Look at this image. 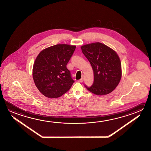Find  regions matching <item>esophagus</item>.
<instances>
[{
	"instance_id": "obj_1",
	"label": "esophagus",
	"mask_w": 151,
	"mask_h": 151,
	"mask_svg": "<svg viewBox=\"0 0 151 151\" xmlns=\"http://www.w3.org/2000/svg\"><path fill=\"white\" fill-rule=\"evenodd\" d=\"M83 81V78H81L78 81L79 82H82Z\"/></svg>"
}]
</instances>
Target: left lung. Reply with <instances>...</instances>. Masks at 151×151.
<instances>
[{"mask_svg": "<svg viewBox=\"0 0 151 151\" xmlns=\"http://www.w3.org/2000/svg\"><path fill=\"white\" fill-rule=\"evenodd\" d=\"M81 49L91 63L94 76L92 86L85 87L97 95L111 93L118 85L121 78V64L117 54L100 42L83 45Z\"/></svg>", "mask_w": 151, "mask_h": 151, "instance_id": "left-lung-1", "label": "left lung"}]
</instances>
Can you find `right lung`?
<instances>
[{"mask_svg": "<svg viewBox=\"0 0 151 151\" xmlns=\"http://www.w3.org/2000/svg\"><path fill=\"white\" fill-rule=\"evenodd\" d=\"M76 46L58 44L42 50L33 67V78L37 88L50 99L63 95L74 81L66 68Z\"/></svg>", "mask_w": 151, "mask_h": 151, "instance_id": "add662e5", "label": "right lung"}]
</instances>
